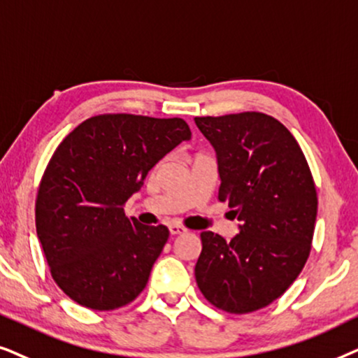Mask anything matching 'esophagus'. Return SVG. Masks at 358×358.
<instances>
[{"instance_id": "34e87169", "label": "esophagus", "mask_w": 358, "mask_h": 358, "mask_svg": "<svg viewBox=\"0 0 358 358\" xmlns=\"http://www.w3.org/2000/svg\"><path fill=\"white\" fill-rule=\"evenodd\" d=\"M169 231L171 236H176V234H183V232H187V229H185L183 226H180V224H170Z\"/></svg>"}]
</instances>
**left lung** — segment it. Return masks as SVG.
<instances>
[{"label": "left lung", "mask_w": 358, "mask_h": 358, "mask_svg": "<svg viewBox=\"0 0 358 358\" xmlns=\"http://www.w3.org/2000/svg\"><path fill=\"white\" fill-rule=\"evenodd\" d=\"M194 122L216 150L217 199L241 221L231 242L201 232L198 288L222 311H257L287 292L311 252L317 214L311 170L292 132L264 113Z\"/></svg>", "instance_id": "left-lung-1"}]
</instances>
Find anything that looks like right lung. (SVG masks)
<instances>
[{
    "instance_id": "right-lung-1",
    "label": "right lung",
    "mask_w": 358,
    "mask_h": 358,
    "mask_svg": "<svg viewBox=\"0 0 358 358\" xmlns=\"http://www.w3.org/2000/svg\"><path fill=\"white\" fill-rule=\"evenodd\" d=\"M189 139L180 117L101 114L57 147L37 192L36 229L52 278L75 303L111 311L145 288L170 232L126 217L122 206Z\"/></svg>"
}]
</instances>
